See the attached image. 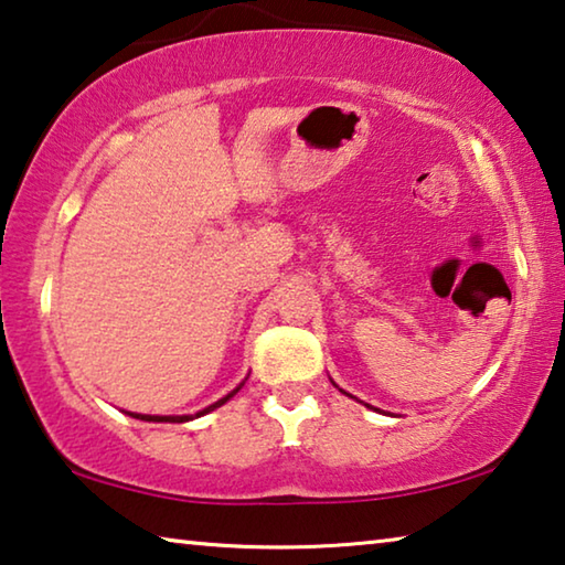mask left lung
<instances>
[{"mask_svg":"<svg viewBox=\"0 0 565 565\" xmlns=\"http://www.w3.org/2000/svg\"><path fill=\"white\" fill-rule=\"evenodd\" d=\"M331 384H333V381H331ZM333 386H337V384H333ZM339 391H341V394H347V391H343V388H339ZM347 396H351V394H347ZM351 398H353V396H351ZM366 406H369V404H366ZM369 408H371V406H369Z\"/></svg>","mask_w":565,"mask_h":565,"instance_id":"left-lung-1","label":"left lung"}]
</instances>
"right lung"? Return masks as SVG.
<instances>
[{
  "label": "right lung",
  "instance_id": "1",
  "mask_svg": "<svg viewBox=\"0 0 565 565\" xmlns=\"http://www.w3.org/2000/svg\"><path fill=\"white\" fill-rule=\"evenodd\" d=\"M246 379H248V376H246ZM246 379H244V381H246ZM244 381H242V384H238L234 391H228V394H226L224 398L214 401L212 406L202 408V411H199V414H194V416H151V414H134V411H127V414H129L131 418H139V420H154V424H186V420H194V418H199V416L209 414V411H214V408H218V406H224L228 398H232V396H236V394H238V388L244 386Z\"/></svg>",
  "mask_w": 565,
  "mask_h": 565
}]
</instances>
